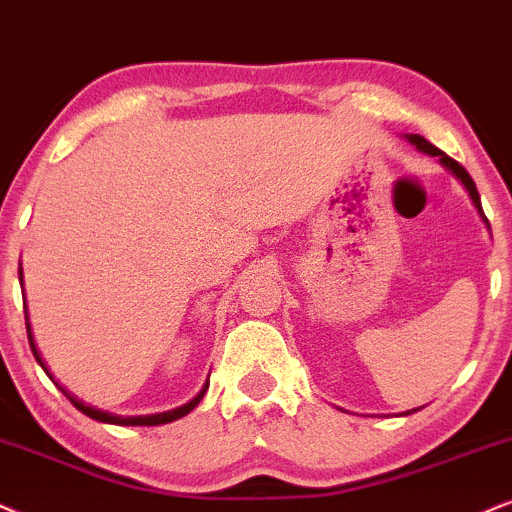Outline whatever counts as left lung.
<instances>
[{"mask_svg": "<svg viewBox=\"0 0 512 512\" xmlns=\"http://www.w3.org/2000/svg\"><path fill=\"white\" fill-rule=\"evenodd\" d=\"M406 139H409V144H413L418 148V151H423V153H428V155H435V158H439V163H442L446 170L449 172H454L456 174V179H461V184L465 186V191L470 193V198H472V203H475V208H477V212H480V217L484 219V224L489 226V219L484 217V212H482V203H480V193H477V186H475V181H472V177L468 172H465V167L463 165H458L454 158H449V155H446L444 151H439L437 146H432L428 139H423L420 137V134H406ZM413 411H418V409H413Z\"/></svg>", "mask_w": 512, "mask_h": 512, "instance_id": "1", "label": "left lung"}]
</instances>
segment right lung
Wrapping results in <instances>:
<instances>
[{"label":"right lung","mask_w":512,"mask_h":512,"mask_svg":"<svg viewBox=\"0 0 512 512\" xmlns=\"http://www.w3.org/2000/svg\"><path fill=\"white\" fill-rule=\"evenodd\" d=\"M18 278H21V281H23V269L18 271ZM25 328H28V342H30L32 354H35L37 364H40V366L44 368V373H47L49 378H51V373H49L47 364H44L42 357H40V352H37V347H35V338H32L30 321H28V309H25ZM51 380H54V378H51ZM56 385H58V383H56ZM208 385H210V383H205V385H203V390H200V392L196 394V397H193V399L189 401V404L179 406V409H172V411H165V413H151V416H127V418L115 416V413H108V411H99V409H94V406H87V404H84V401H80L77 397H73V394H70L68 390H63L61 385H58V390H61L63 394H66V397L70 399V404H73L77 411H82L84 416H89V418L99 420V423H111V425H165V423H172V420L184 418L186 413H191L193 409H196V406L200 404V399H203V397H205V392H208Z\"/></svg>","instance_id":"1"}]
</instances>
